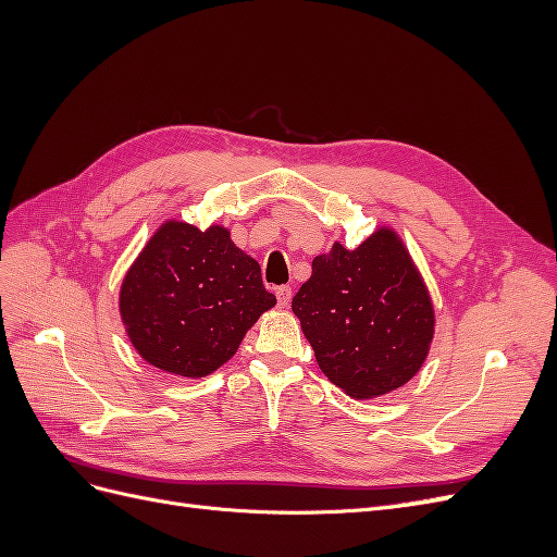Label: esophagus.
I'll use <instances>...</instances> for the list:
<instances>
[{
    "instance_id": "1",
    "label": "esophagus",
    "mask_w": 557,
    "mask_h": 557,
    "mask_svg": "<svg viewBox=\"0 0 557 557\" xmlns=\"http://www.w3.org/2000/svg\"><path fill=\"white\" fill-rule=\"evenodd\" d=\"M276 299H278V307L281 309H288L290 307V299H293V288H288V285H283V288L276 290Z\"/></svg>"
}]
</instances>
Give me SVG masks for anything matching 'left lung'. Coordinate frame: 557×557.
Masks as SVG:
<instances>
[{"instance_id":"obj_1","label":"left lung","mask_w":557,"mask_h":557,"mask_svg":"<svg viewBox=\"0 0 557 557\" xmlns=\"http://www.w3.org/2000/svg\"><path fill=\"white\" fill-rule=\"evenodd\" d=\"M293 313L315 362L352 399H374L409 383L434 339V305L409 248L379 227L358 248L334 242L315 256Z\"/></svg>"}]
</instances>
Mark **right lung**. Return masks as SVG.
<instances>
[{
  "mask_svg": "<svg viewBox=\"0 0 557 557\" xmlns=\"http://www.w3.org/2000/svg\"><path fill=\"white\" fill-rule=\"evenodd\" d=\"M276 305L260 264L230 230L164 221L121 285V318L134 350L166 374L201 379L237 352L256 320Z\"/></svg>",
  "mask_w": 557,
  "mask_h": 557,
  "instance_id": "add662e5",
  "label": "right lung"
}]
</instances>
